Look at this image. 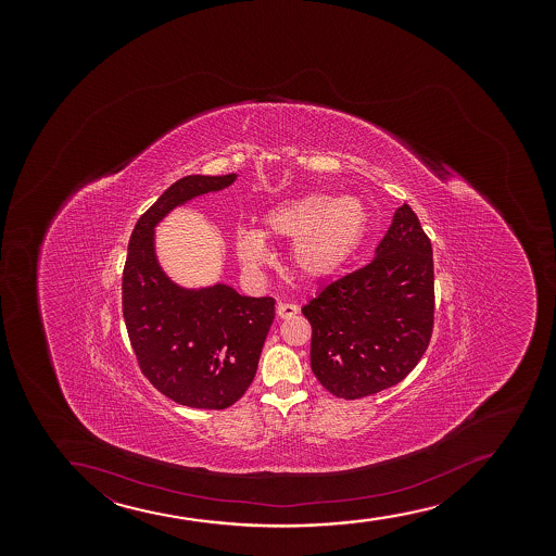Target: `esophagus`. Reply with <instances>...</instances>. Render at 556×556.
Wrapping results in <instances>:
<instances>
[{"mask_svg":"<svg viewBox=\"0 0 556 556\" xmlns=\"http://www.w3.org/2000/svg\"><path fill=\"white\" fill-rule=\"evenodd\" d=\"M296 313H299V306L288 304V302H280V304L276 306V315H278L280 319H289V317H294Z\"/></svg>","mask_w":556,"mask_h":556,"instance_id":"1","label":"esophagus"}]
</instances>
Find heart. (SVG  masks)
<instances>
[{
	"label": "heart",
	"instance_id": "heart-1",
	"mask_svg": "<svg viewBox=\"0 0 556 556\" xmlns=\"http://www.w3.org/2000/svg\"><path fill=\"white\" fill-rule=\"evenodd\" d=\"M369 226V211L356 197H333L307 192L281 200L263 217V233L288 239L291 263L306 280H328L338 275L356 254ZM262 231L237 228L236 250L244 267L257 268L268 262Z\"/></svg>",
	"mask_w": 556,
	"mask_h": 556
}]
</instances>
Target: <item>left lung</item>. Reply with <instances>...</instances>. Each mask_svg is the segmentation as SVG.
<instances>
[{"instance_id":"left-lung-1","label":"left lung","mask_w":556,"mask_h":556,"mask_svg":"<svg viewBox=\"0 0 556 556\" xmlns=\"http://www.w3.org/2000/svg\"><path fill=\"white\" fill-rule=\"evenodd\" d=\"M365 267L328 283L302 307L312 325V370L346 401L408 377L434 328L432 244L408 204Z\"/></svg>"}]
</instances>
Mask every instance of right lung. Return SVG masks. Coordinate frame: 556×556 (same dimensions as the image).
<instances>
[{"mask_svg":"<svg viewBox=\"0 0 556 556\" xmlns=\"http://www.w3.org/2000/svg\"><path fill=\"white\" fill-rule=\"evenodd\" d=\"M186 176L142 213L129 237L122 275V313L142 375L155 390L189 408L224 409L254 380L275 299L244 296L226 283L179 288L163 273L153 230L178 205L236 181Z\"/></svg>","mask_w":556,"mask_h":556,"instance_id":"add662e5","label":"right lung"}]
</instances>
